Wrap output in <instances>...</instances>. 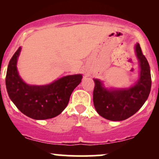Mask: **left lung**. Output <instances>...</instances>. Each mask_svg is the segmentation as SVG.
<instances>
[{"label":"left lung","instance_id":"left-lung-1","mask_svg":"<svg viewBox=\"0 0 159 159\" xmlns=\"http://www.w3.org/2000/svg\"><path fill=\"white\" fill-rule=\"evenodd\" d=\"M140 62V72L138 82L129 89L107 90L102 82L93 79V104L100 116L112 121H121L134 115L147 101L151 90V74L147 58L139 43L135 45Z\"/></svg>","mask_w":159,"mask_h":159}]
</instances>
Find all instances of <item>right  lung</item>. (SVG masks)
<instances>
[{
  "instance_id": "obj_1",
  "label": "right lung",
  "mask_w": 159,
  "mask_h": 159,
  "mask_svg": "<svg viewBox=\"0 0 159 159\" xmlns=\"http://www.w3.org/2000/svg\"><path fill=\"white\" fill-rule=\"evenodd\" d=\"M21 47L9 63L6 75L7 93L10 99L24 114L34 120H46L59 115L68 105L72 91L81 83V75L63 77L44 86L27 85L16 68Z\"/></svg>"
}]
</instances>
